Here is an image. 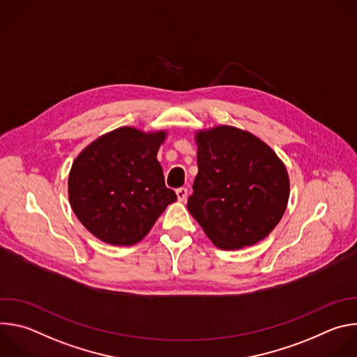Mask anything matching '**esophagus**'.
Masks as SVG:
<instances>
[{"instance_id":"esophagus-1","label":"esophagus","mask_w":357,"mask_h":357,"mask_svg":"<svg viewBox=\"0 0 357 357\" xmlns=\"http://www.w3.org/2000/svg\"><path fill=\"white\" fill-rule=\"evenodd\" d=\"M176 196H178V199H179L181 202H183V200L186 199V196H188V189H186V188H179V189H176Z\"/></svg>"}]
</instances>
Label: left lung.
I'll use <instances>...</instances> for the list:
<instances>
[{
  "instance_id": "8db88e82",
  "label": "left lung",
  "mask_w": 357,
  "mask_h": 357,
  "mask_svg": "<svg viewBox=\"0 0 357 357\" xmlns=\"http://www.w3.org/2000/svg\"><path fill=\"white\" fill-rule=\"evenodd\" d=\"M197 175L188 211L212 243L237 250L266 238L280 223L289 178L275 152L254 134L219 126L200 130Z\"/></svg>"
}]
</instances>
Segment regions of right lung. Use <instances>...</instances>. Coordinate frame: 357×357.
Returning a JSON list of instances; mask_svg holds the SVG:
<instances>
[{
  "label": "right lung",
  "mask_w": 357,
  "mask_h": 357,
  "mask_svg": "<svg viewBox=\"0 0 357 357\" xmlns=\"http://www.w3.org/2000/svg\"><path fill=\"white\" fill-rule=\"evenodd\" d=\"M165 138L167 131L120 127L94 139L73 161L70 206L98 240L113 245L138 243L176 200L157 160Z\"/></svg>",
  "instance_id": "1"
}]
</instances>
